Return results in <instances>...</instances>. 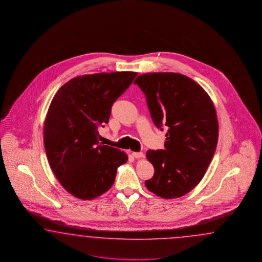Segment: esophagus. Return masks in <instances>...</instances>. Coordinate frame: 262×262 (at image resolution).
Listing matches in <instances>:
<instances>
[{"instance_id":"34e87169","label":"esophagus","mask_w":262,"mask_h":262,"mask_svg":"<svg viewBox=\"0 0 262 262\" xmlns=\"http://www.w3.org/2000/svg\"><path fill=\"white\" fill-rule=\"evenodd\" d=\"M133 156H134V158H135V159H141V158L144 157L143 152H133Z\"/></svg>"}]
</instances>
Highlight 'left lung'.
<instances>
[{
  "instance_id": "obj_1",
  "label": "left lung",
  "mask_w": 262,
  "mask_h": 262,
  "mask_svg": "<svg viewBox=\"0 0 262 262\" xmlns=\"http://www.w3.org/2000/svg\"><path fill=\"white\" fill-rule=\"evenodd\" d=\"M135 83L147 97L155 125L167 128L165 149L147 151L155 174L145 185L160 198H180L198 185L214 156V104L199 83L179 73H147Z\"/></svg>"
}]
</instances>
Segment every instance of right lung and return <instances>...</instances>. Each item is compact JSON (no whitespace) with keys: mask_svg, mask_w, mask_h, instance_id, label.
I'll use <instances>...</instances> for the list:
<instances>
[{"mask_svg":"<svg viewBox=\"0 0 262 262\" xmlns=\"http://www.w3.org/2000/svg\"><path fill=\"white\" fill-rule=\"evenodd\" d=\"M137 76L136 72L83 75L58 89L43 127L49 164L64 189L80 200H93L113 185L127 155L99 145L98 128L108 123L111 105Z\"/></svg>","mask_w":262,"mask_h":262,"instance_id":"obj_1","label":"right lung"}]
</instances>
